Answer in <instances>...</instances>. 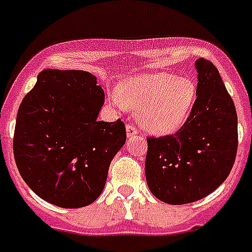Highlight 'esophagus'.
I'll use <instances>...</instances> for the list:
<instances>
[{"label": "esophagus", "mask_w": 252, "mask_h": 252, "mask_svg": "<svg viewBox=\"0 0 252 252\" xmlns=\"http://www.w3.org/2000/svg\"><path fill=\"white\" fill-rule=\"evenodd\" d=\"M137 134H138V130H137L136 126L128 124V126H126V137H128V138H132V137H136Z\"/></svg>", "instance_id": "obj_1"}]
</instances>
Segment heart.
<instances>
[{
  "label": "heart",
  "instance_id": "b5f03b06",
  "mask_svg": "<svg viewBox=\"0 0 252 252\" xmlns=\"http://www.w3.org/2000/svg\"><path fill=\"white\" fill-rule=\"evenodd\" d=\"M196 94L197 87L193 79L158 71L124 80L113 101L116 106L138 113V122L143 129L166 136L187 122Z\"/></svg>",
  "mask_w": 252,
  "mask_h": 252
}]
</instances>
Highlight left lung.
<instances>
[{
  "instance_id": "obj_1",
  "label": "left lung",
  "mask_w": 252,
  "mask_h": 252,
  "mask_svg": "<svg viewBox=\"0 0 252 252\" xmlns=\"http://www.w3.org/2000/svg\"><path fill=\"white\" fill-rule=\"evenodd\" d=\"M197 98L173 136L147 138L145 173L160 201L183 205L206 197L229 175L237 154V113L213 63L198 59Z\"/></svg>"
}]
</instances>
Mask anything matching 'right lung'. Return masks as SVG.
<instances>
[{
  "instance_id": "add662e5",
  "label": "right lung",
  "mask_w": 252,
  "mask_h": 252,
  "mask_svg": "<svg viewBox=\"0 0 252 252\" xmlns=\"http://www.w3.org/2000/svg\"><path fill=\"white\" fill-rule=\"evenodd\" d=\"M103 102V90L88 71L38 74L19 107L14 156L22 178L44 201L78 209L102 192L110 162L126 139L120 119L98 122Z\"/></svg>"
}]
</instances>
